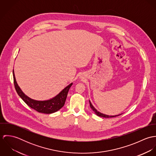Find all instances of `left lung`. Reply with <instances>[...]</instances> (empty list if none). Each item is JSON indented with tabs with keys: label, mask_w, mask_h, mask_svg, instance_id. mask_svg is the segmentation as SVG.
Returning a JSON list of instances; mask_svg holds the SVG:
<instances>
[{
	"label": "left lung",
	"mask_w": 156,
	"mask_h": 156,
	"mask_svg": "<svg viewBox=\"0 0 156 156\" xmlns=\"http://www.w3.org/2000/svg\"><path fill=\"white\" fill-rule=\"evenodd\" d=\"M89 104H90V108L92 109V111L94 112H95L98 116H99L103 117V118H112V117H115V116H117L120 115H115V116H109V115H107L103 114V113H101L97 111L94 108V107L92 106V105L91 104V103L90 102V101H89Z\"/></svg>",
	"instance_id": "obj_1"
}]
</instances>
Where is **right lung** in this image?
<instances>
[{
    "label": "right lung",
    "instance_id": "1",
    "mask_svg": "<svg viewBox=\"0 0 156 156\" xmlns=\"http://www.w3.org/2000/svg\"><path fill=\"white\" fill-rule=\"evenodd\" d=\"M13 77H14V83L16 90L19 94V95L22 98L23 100L32 109L35 110L40 113L50 114L59 111L61 109L66 102L67 98V94L69 89L71 87L73 83L69 84L66 88L63 89L58 95L55 97L45 101H37L34 100L27 96H26L18 86L14 73L13 69Z\"/></svg>",
    "mask_w": 156,
    "mask_h": 156
}]
</instances>
